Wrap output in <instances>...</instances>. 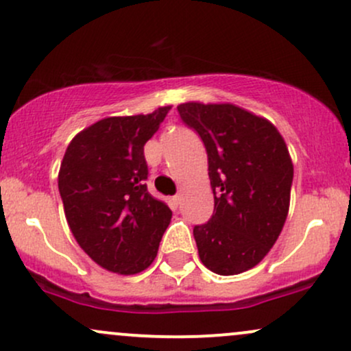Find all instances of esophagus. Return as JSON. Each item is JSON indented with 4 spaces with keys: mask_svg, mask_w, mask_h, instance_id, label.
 I'll return each instance as SVG.
<instances>
[{
    "mask_svg": "<svg viewBox=\"0 0 351 351\" xmlns=\"http://www.w3.org/2000/svg\"><path fill=\"white\" fill-rule=\"evenodd\" d=\"M180 203H181V196L180 195H175L171 198V204H173V208H178L180 206Z\"/></svg>",
    "mask_w": 351,
    "mask_h": 351,
    "instance_id": "obj_1",
    "label": "esophagus"
}]
</instances>
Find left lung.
I'll return each mask as SVG.
<instances>
[{
	"instance_id": "1",
	"label": "left lung",
	"mask_w": 351,
	"mask_h": 351,
	"mask_svg": "<svg viewBox=\"0 0 351 351\" xmlns=\"http://www.w3.org/2000/svg\"><path fill=\"white\" fill-rule=\"evenodd\" d=\"M203 140L215 195L208 223L193 228L199 259L219 276L252 269L271 251L291 203L293 167L277 128L231 104L178 106Z\"/></svg>"
}]
</instances>
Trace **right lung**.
<instances>
[{"label":"right lung","mask_w":351,"mask_h":351,"mask_svg":"<svg viewBox=\"0 0 351 351\" xmlns=\"http://www.w3.org/2000/svg\"><path fill=\"white\" fill-rule=\"evenodd\" d=\"M168 110L99 120L72 138L60 163L59 193L72 234L107 271H145L170 224L171 209L147 189L143 155Z\"/></svg>","instance_id":"1"}]
</instances>
